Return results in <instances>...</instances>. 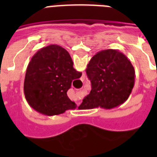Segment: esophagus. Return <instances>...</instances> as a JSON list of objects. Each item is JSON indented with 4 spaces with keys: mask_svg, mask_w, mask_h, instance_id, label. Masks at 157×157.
I'll use <instances>...</instances> for the list:
<instances>
[{
    "mask_svg": "<svg viewBox=\"0 0 157 157\" xmlns=\"http://www.w3.org/2000/svg\"><path fill=\"white\" fill-rule=\"evenodd\" d=\"M75 101H77V98H75Z\"/></svg>",
    "mask_w": 157,
    "mask_h": 157,
    "instance_id": "34e87169",
    "label": "esophagus"
}]
</instances>
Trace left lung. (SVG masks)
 <instances>
[{
	"mask_svg": "<svg viewBox=\"0 0 157 157\" xmlns=\"http://www.w3.org/2000/svg\"><path fill=\"white\" fill-rule=\"evenodd\" d=\"M91 91L82 100L79 109H111L128 99L134 85L135 71L128 58L116 49L95 54L86 70Z\"/></svg>",
	"mask_w": 157,
	"mask_h": 157,
	"instance_id": "1",
	"label": "left lung"
}]
</instances>
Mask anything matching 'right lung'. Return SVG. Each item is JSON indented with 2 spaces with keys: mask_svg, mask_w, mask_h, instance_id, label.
<instances>
[{
  "mask_svg": "<svg viewBox=\"0 0 157 157\" xmlns=\"http://www.w3.org/2000/svg\"><path fill=\"white\" fill-rule=\"evenodd\" d=\"M82 72L73 67L68 52L57 45L41 48L27 66L24 94L29 105L41 114L55 116L75 109L76 104L67 95L72 81Z\"/></svg>",
  "mask_w": 157,
  "mask_h": 157,
  "instance_id": "add662e5",
  "label": "right lung"
}]
</instances>
